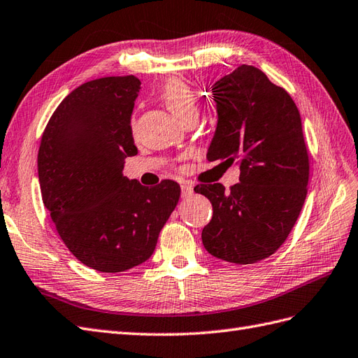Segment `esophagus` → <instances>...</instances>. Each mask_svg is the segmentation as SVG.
<instances>
[{"label":"esophagus","instance_id":"1","mask_svg":"<svg viewBox=\"0 0 358 358\" xmlns=\"http://www.w3.org/2000/svg\"><path fill=\"white\" fill-rule=\"evenodd\" d=\"M192 194H194V186H192L190 182H187V181L181 182V196L189 198Z\"/></svg>","mask_w":358,"mask_h":358}]
</instances>
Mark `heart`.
Masks as SVG:
<instances>
[{
	"label": "heart",
	"instance_id": "1",
	"mask_svg": "<svg viewBox=\"0 0 358 358\" xmlns=\"http://www.w3.org/2000/svg\"><path fill=\"white\" fill-rule=\"evenodd\" d=\"M160 96L166 107L181 121L189 115H196L198 112L195 92L180 78H169L160 90Z\"/></svg>",
	"mask_w": 358,
	"mask_h": 358
}]
</instances>
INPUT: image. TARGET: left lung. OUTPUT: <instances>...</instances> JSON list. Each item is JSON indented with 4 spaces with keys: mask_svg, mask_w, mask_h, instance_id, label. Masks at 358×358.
Instances as JSON below:
<instances>
[{
    "mask_svg": "<svg viewBox=\"0 0 358 358\" xmlns=\"http://www.w3.org/2000/svg\"><path fill=\"white\" fill-rule=\"evenodd\" d=\"M217 125L210 162L234 160L241 181L198 185L213 206L204 248L236 264L269 257L287 239L307 196L308 151L296 104L259 68L242 65L213 86Z\"/></svg>",
    "mask_w": 358,
    "mask_h": 358,
    "instance_id": "8db88e82",
    "label": "left lung"
}]
</instances>
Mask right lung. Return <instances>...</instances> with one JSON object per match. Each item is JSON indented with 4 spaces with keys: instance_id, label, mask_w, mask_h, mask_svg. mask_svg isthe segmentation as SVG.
<instances>
[{
    "instance_id": "obj_1",
    "label": "right lung",
    "mask_w": 358,
    "mask_h": 358,
    "mask_svg": "<svg viewBox=\"0 0 358 358\" xmlns=\"http://www.w3.org/2000/svg\"><path fill=\"white\" fill-rule=\"evenodd\" d=\"M134 76L87 81L62 101L45 127L38 154L43 206L74 257L99 272L148 260L180 199V185L145 187L124 177L137 154L131 133Z\"/></svg>"
}]
</instances>
